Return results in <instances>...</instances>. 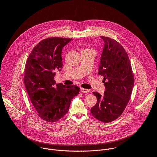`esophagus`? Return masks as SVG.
Listing matches in <instances>:
<instances>
[{
    "label": "esophagus",
    "instance_id": "34e87169",
    "mask_svg": "<svg viewBox=\"0 0 157 157\" xmlns=\"http://www.w3.org/2000/svg\"><path fill=\"white\" fill-rule=\"evenodd\" d=\"M80 91H81V93H89V92H90V90H89V89H84V88H81V89H80Z\"/></svg>",
    "mask_w": 157,
    "mask_h": 157
}]
</instances>
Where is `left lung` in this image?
<instances>
[{
	"label": "left lung",
	"mask_w": 157,
	"mask_h": 157,
	"mask_svg": "<svg viewBox=\"0 0 157 157\" xmlns=\"http://www.w3.org/2000/svg\"><path fill=\"white\" fill-rule=\"evenodd\" d=\"M101 37L104 46L98 74L104 77L105 91L103 96L93 92L98 101L91 113L99 121L108 123L119 117L125 110L131 96L134 78L129 58L123 47L113 38Z\"/></svg>",
	"instance_id": "obj_1"
}]
</instances>
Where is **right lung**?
Here are the masks:
<instances>
[{
	"label": "right lung",
	"mask_w": 157,
	"mask_h": 157,
	"mask_svg": "<svg viewBox=\"0 0 157 157\" xmlns=\"http://www.w3.org/2000/svg\"><path fill=\"white\" fill-rule=\"evenodd\" d=\"M71 38H47L33 48L25 64L24 84L38 116L53 122L64 116L79 88L56 84L55 71L63 67L61 52Z\"/></svg>",
	"instance_id": "obj_1"
}]
</instances>
